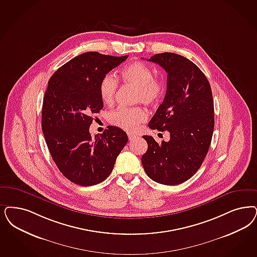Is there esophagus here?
<instances>
[{
	"instance_id": "1",
	"label": "esophagus",
	"mask_w": 257,
	"mask_h": 257,
	"mask_svg": "<svg viewBox=\"0 0 257 257\" xmlns=\"http://www.w3.org/2000/svg\"><path fill=\"white\" fill-rule=\"evenodd\" d=\"M136 138H137V136H136V135H133V134H128V139H129V141H130V142H131V141H134Z\"/></svg>"
}]
</instances>
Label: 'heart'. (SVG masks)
Segmentation results:
<instances>
[{"mask_svg": "<svg viewBox=\"0 0 257 257\" xmlns=\"http://www.w3.org/2000/svg\"><path fill=\"white\" fill-rule=\"evenodd\" d=\"M120 77L125 83L137 87L136 102L156 105L164 95V81L154 77L152 68L144 62L136 61L129 63L120 72ZM118 82L115 75L108 73L102 77L99 82V95L104 103L111 104L114 102ZM108 118L110 123L133 132L146 120L147 112L142 107H117L110 112Z\"/></svg>", "mask_w": 257, "mask_h": 257, "instance_id": "1", "label": "heart"}]
</instances>
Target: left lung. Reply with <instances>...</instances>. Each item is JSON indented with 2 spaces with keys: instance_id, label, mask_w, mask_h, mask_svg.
<instances>
[{
  "instance_id": "8db88e82",
  "label": "left lung",
  "mask_w": 257,
  "mask_h": 257,
  "mask_svg": "<svg viewBox=\"0 0 257 257\" xmlns=\"http://www.w3.org/2000/svg\"><path fill=\"white\" fill-rule=\"evenodd\" d=\"M148 61L168 74L164 100L148 125L168 131L170 141L159 144L143 136L148 149L142 163L154 181L177 185L195 175L209 151L214 127L212 89L203 72L181 55L156 54Z\"/></svg>"
}]
</instances>
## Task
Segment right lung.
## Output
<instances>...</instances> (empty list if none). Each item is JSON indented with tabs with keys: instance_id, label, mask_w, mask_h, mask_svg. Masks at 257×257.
I'll list each match as a JSON object with an SVG mask.
<instances>
[{
	"instance_id": "right-lung-1",
	"label": "right lung",
	"mask_w": 257,
	"mask_h": 257,
	"mask_svg": "<svg viewBox=\"0 0 257 257\" xmlns=\"http://www.w3.org/2000/svg\"><path fill=\"white\" fill-rule=\"evenodd\" d=\"M127 58L86 52L63 64L48 81L43 133L57 167L75 184L92 186L105 180L128 142L115 126L95 137L89 132L93 115L103 108L100 80Z\"/></svg>"
}]
</instances>
